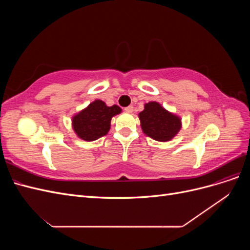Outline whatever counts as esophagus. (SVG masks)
Listing matches in <instances>:
<instances>
[{
  "instance_id": "esophagus-1",
  "label": "esophagus",
  "mask_w": 250,
  "mask_h": 250,
  "mask_svg": "<svg viewBox=\"0 0 250 250\" xmlns=\"http://www.w3.org/2000/svg\"><path fill=\"white\" fill-rule=\"evenodd\" d=\"M125 111L128 112V113H132L133 112V106H132V105H129V106H127L125 108Z\"/></svg>"
}]
</instances>
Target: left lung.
<instances>
[{
	"instance_id": "obj_1",
	"label": "left lung",
	"mask_w": 250,
	"mask_h": 250,
	"mask_svg": "<svg viewBox=\"0 0 250 250\" xmlns=\"http://www.w3.org/2000/svg\"><path fill=\"white\" fill-rule=\"evenodd\" d=\"M139 119L143 132L157 142L171 141L183 126L179 116L167 110L156 101L144 104Z\"/></svg>"
}]
</instances>
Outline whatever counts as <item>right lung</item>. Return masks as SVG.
I'll return each mask as SVG.
<instances>
[{
  "label": "right lung",
  "mask_w": 250,
  "mask_h": 250,
  "mask_svg": "<svg viewBox=\"0 0 250 250\" xmlns=\"http://www.w3.org/2000/svg\"><path fill=\"white\" fill-rule=\"evenodd\" d=\"M121 112L118 105L107 106L104 101L97 99L72 117L73 130L83 141H96L108 133L111 119Z\"/></svg>",
  "instance_id": "add662e5"
}]
</instances>
